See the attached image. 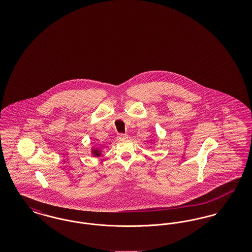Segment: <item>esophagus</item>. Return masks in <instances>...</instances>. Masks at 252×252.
<instances>
[{
    "label": "esophagus",
    "instance_id": "1",
    "mask_svg": "<svg viewBox=\"0 0 252 252\" xmlns=\"http://www.w3.org/2000/svg\"><path fill=\"white\" fill-rule=\"evenodd\" d=\"M127 134H124V133H121V134H118V139H126V138H127Z\"/></svg>",
    "mask_w": 252,
    "mask_h": 252
}]
</instances>
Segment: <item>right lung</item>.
Here are the masks:
<instances>
[{
	"label": "right lung",
	"mask_w": 252,
	"mask_h": 252,
	"mask_svg": "<svg viewBox=\"0 0 252 252\" xmlns=\"http://www.w3.org/2000/svg\"><path fill=\"white\" fill-rule=\"evenodd\" d=\"M101 153H102V150L98 147H92V154L94 157H100L101 156Z\"/></svg>",
	"instance_id": "obj_1"
}]
</instances>
